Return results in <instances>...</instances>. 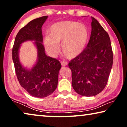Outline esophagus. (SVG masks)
Masks as SVG:
<instances>
[{"instance_id": "1", "label": "esophagus", "mask_w": 127, "mask_h": 127, "mask_svg": "<svg viewBox=\"0 0 127 127\" xmlns=\"http://www.w3.org/2000/svg\"><path fill=\"white\" fill-rule=\"evenodd\" d=\"M61 65L62 66H66L67 65V63L66 62H65V61H61Z\"/></svg>"}]
</instances>
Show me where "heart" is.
Instances as JSON below:
<instances>
[{"instance_id":"1","label":"heart","mask_w":127,"mask_h":127,"mask_svg":"<svg viewBox=\"0 0 127 127\" xmlns=\"http://www.w3.org/2000/svg\"><path fill=\"white\" fill-rule=\"evenodd\" d=\"M49 36H46L44 44L47 51L55 56L61 43L62 53L67 58H74L83 51L88 37V31L84 24L75 21L59 22L51 26Z\"/></svg>"}]
</instances>
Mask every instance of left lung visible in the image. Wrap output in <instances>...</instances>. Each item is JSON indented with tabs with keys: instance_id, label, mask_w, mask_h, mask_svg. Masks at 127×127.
Wrapping results in <instances>:
<instances>
[{
	"instance_id": "8db88e82",
	"label": "left lung",
	"mask_w": 127,
	"mask_h": 127,
	"mask_svg": "<svg viewBox=\"0 0 127 127\" xmlns=\"http://www.w3.org/2000/svg\"><path fill=\"white\" fill-rule=\"evenodd\" d=\"M91 33L86 48L70 61L72 84L76 93L95 96L106 86L113 61L110 39L106 31L91 17Z\"/></svg>"
}]
</instances>
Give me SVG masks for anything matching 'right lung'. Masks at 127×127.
Here are the masks:
<instances>
[{
    "label": "right lung",
    "instance_id": "right-lung-1",
    "mask_svg": "<svg viewBox=\"0 0 127 127\" xmlns=\"http://www.w3.org/2000/svg\"><path fill=\"white\" fill-rule=\"evenodd\" d=\"M48 16L34 19L19 31L14 43L12 55L17 77L22 87L37 98L51 95L57 87L58 73L61 64L57 59L47 56L42 44L41 27ZM27 40L35 41L38 50V61L31 70L22 67L18 57L20 44Z\"/></svg>",
    "mask_w": 127,
    "mask_h": 127
}]
</instances>
